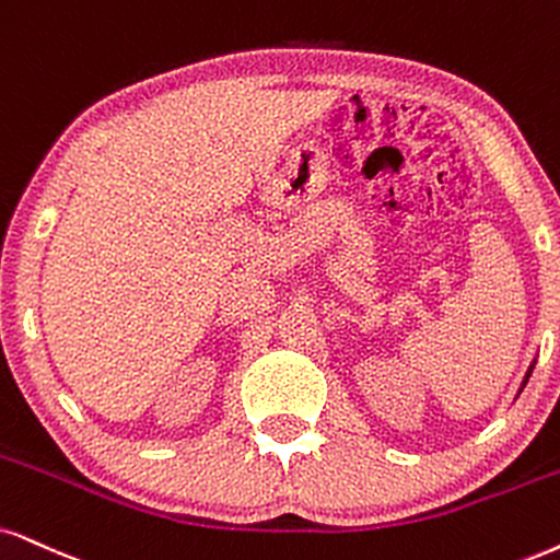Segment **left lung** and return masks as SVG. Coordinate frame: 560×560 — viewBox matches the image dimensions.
<instances>
[{"instance_id":"1","label":"left lung","mask_w":560,"mask_h":560,"mask_svg":"<svg viewBox=\"0 0 560 560\" xmlns=\"http://www.w3.org/2000/svg\"><path fill=\"white\" fill-rule=\"evenodd\" d=\"M533 370H535V362H533V364H529V370H527V374H525V382H522V387H525V385H527V380H529V374H533ZM522 387H520V393H522Z\"/></svg>"}]
</instances>
